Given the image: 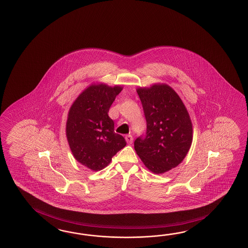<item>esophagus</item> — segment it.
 I'll return each mask as SVG.
<instances>
[{
  "label": "esophagus",
  "mask_w": 248,
  "mask_h": 248,
  "mask_svg": "<svg viewBox=\"0 0 248 248\" xmlns=\"http://www.w3.org/2000/svg\"><path fill=\"white\" fill-rule=\"evenodd\" d=\"M125 139H126V141H127V144H132L133 137L131 136V135H127V136L125 137Z\"/></svg>",
  "instance_id": "34e87169"
}]
</instances>
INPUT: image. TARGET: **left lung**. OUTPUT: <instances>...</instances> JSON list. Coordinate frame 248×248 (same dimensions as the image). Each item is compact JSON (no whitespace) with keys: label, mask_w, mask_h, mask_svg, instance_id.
I'll return each mask as SVG.
<instances>
[{"label":"left lung","mask_w":248,"mask_h":248,"mask_svg":"<svg viewBox=\"0 0 248 248\" xmlns=\"http://www.w3.org/2000/svg\"><path fill=\"white\" fill-rule=\"evenodd\" d=\"M146 120L145 137L134 142L144 166L155 174L177 167L193 141L188 111L179 94L166 84L137 89Z\"/></svg>","instance_id":"obj_1"}]
</instances>
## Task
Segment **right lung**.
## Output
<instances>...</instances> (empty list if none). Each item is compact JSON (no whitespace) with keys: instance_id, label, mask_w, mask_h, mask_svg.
Segmentation results:
<instances>
[{"instance_id":"right-lung-1","label":"right lung","mask_w":248,"mask_h":248,"mask_svg":"<svg viewBox=\"0 0 248 248\" xmlns=\"http://www.w3.org/2000/svg\"><path fill=\"white\" fill-rule=\"evenodd\" d=\"M121 86L92 84L77 97L69 108L66 137L69 148L82 165L98 171L126 146L124 138L114 132L109 107L121 92Z\"/></svg>"}]
</instances>
